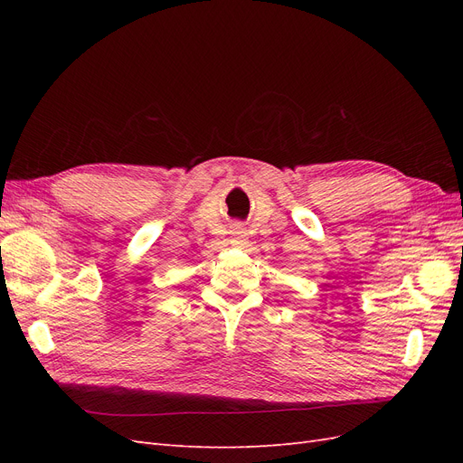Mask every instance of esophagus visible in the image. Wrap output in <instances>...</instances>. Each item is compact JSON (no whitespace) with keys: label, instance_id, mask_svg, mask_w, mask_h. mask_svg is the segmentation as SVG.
Listing matches in <instances>:
<instances>
[{"label":"esophagus","instance_id":"obj_1","mask_svg":"<svg viewBox=\"0 0 463 463\" xmlns=\"http://www.w3.org/2000/svg\"><path fill=\"white\" fill-rule=\"evenodd\" d=\"M237 233H240V232H237Z\"/></svg>","mask_w":463,"mask_h":463}]
</instances>
